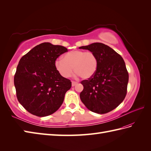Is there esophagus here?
<instances>
[{
    "mask_svg": "<svg viewBox=\"0 0 151 151\" xmlns=\"http://www.w3.org/2000/svg\"><path fill=\"white\" fill-rule=\"evenodd\" d=\"M77 84H78V82H76V81H72V86H76Z\"/></svg>",
    "mask_w": 151,
    "mask_h": 151,
    "instance_id": "34e87169",
    "label": "esophagus"
}]
</instances>
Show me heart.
<instances>
[{
  "instance_id": "obj_1",
  "label": "heart",
  "mask_w": 151,
  "mask_h": 151,
  "mask_svg": "<svg viewBox=\"0 0 151 151\" xmlns=\"http://www.w3.org/2000/svg\"><path fill=\"white\" fill-rule=\"evenodd\" d=\"M59 74L68 78L73 71L83 79H88L95 75L98 68V59L94 53L85 50H72L63 55V59L55 62Z\"/></svg>"
}]
</instances>
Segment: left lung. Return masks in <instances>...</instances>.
<instances>
[{"mask_svg": "<svg viewBox=\"0 0 151 151\" xmlns=\"http://www.w3.org/2000/svg\"><path fill=\"white\" fill-rule=\"evenodd\" d=\"M79 48L94 53L98 68L92 78L81 82L80 99L90 111L106 114L116 109L125 99L129 73L122 56L109 46L94 42Z\"/></svg>", "mask_w": 151, "mask_h": 151, "instance_id": "left-lung-1", "label": "left lung"}]
</instances>
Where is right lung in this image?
I'll return each mask as SVG.
<instances>
[{"mask_svg":"<svg viewBox=\"0 0 151 151\" xmlns=\"http://www.w3.org/2000/svg\"><path fill=\"white\" fill-rule=\"evenodd\" d=\"M66 52L64 46L43 42L20 59L14 76L16 95L32 114L47 116L61 106L72 83L57 71L55 62Z\"/></svg>","mask_w":151,"mask_h":151,"instance_id":"1","label":"right lung"}]
</instances>
